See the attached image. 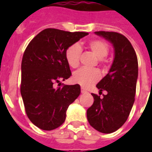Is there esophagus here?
Listing matches in <instances>:
<instances>
[{"label": "esophagus", "mask_w": 152, "mask_h": 152, "mask_svg": "<svg viewBox=\"0 0 152 152\" xmlns=\"http://www.w3.org/2000/svg\"><path fill=\"white\" fill-rule=\"evenodd\" d=\"M87 92H88V91H86L85 89H84V88H81V93H83V94H84V93H87Z\"/></svg>", "instance_id": "34e87169"}]
</instances>
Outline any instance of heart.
<instances>
[{
  "instance_id": "b5f03b06",
  "label": "heart",
  "mask_w": 152,
  "mask_h": 152,
  "mask_svg": "<svg viewBox=\"0 0 152 152\" xmlns=\"http://www.w3.org/2000/svg\"><path fill=\"white\" fill-rule=\"evenodd\" d=\"M88 47L97 57L98 59L102 60L109 53V46L105 42L102 40H92L88 44ZM82 49L77 43L69 46L65 50V59L69 66L76 69L80 63ZM100 79L99 72L95 69H80L75 72L72 80L83 88H89L95 83Z\"/></svg>"
}]
</instances>
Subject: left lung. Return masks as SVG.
<instances>
[{
	"label": "left lung",
	"mask_w": 152,
	"mask_h": 152,
	"mask_svg": "<svg viewBox=\"0 0 152 152\" xmlns=\"http://www.w3.org/2000/svg\"><path fill=\"white\" fill-rule=\"evenodd\" d=\"M95 34L110 42L114 49V58L110 71L96 85L100 98L91 94L94 103L87 110L89 124L102 133H111L122 126L135 101L138 78V61L132 44L123 34L117 32L96 31Z\"/></svg>",
	"instance_id": "left-lung-1"
}]
</instances>
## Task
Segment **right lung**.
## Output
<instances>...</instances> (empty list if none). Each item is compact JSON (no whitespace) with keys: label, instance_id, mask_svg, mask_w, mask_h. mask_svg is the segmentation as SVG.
I'll return each instance as SVG.
<instances>
[{"label":"right lung","instance_id":"add662e5","mask_svg":"<svg viewBox=\"0 0 152 152\" xmlns=\"http://www.w3.org/2000/svg\"><path fill=\"white\" fill-rule=\"evenodd\" d=\"M87 32L54 28L42 31L30 42L23 56L20 92L30 121L42 130H53L64 123L69 106L80 94V86L54 84L72 76L65 59L69 46Z\"/></svg>","mask_w":152,"mask_h":152}]
</instances>
